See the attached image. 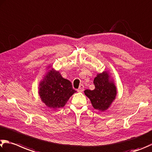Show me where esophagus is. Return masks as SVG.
Wrapping results in <instances>:
<instances>
[{"label": "esophagus", "mask_w": 152, "mask_h": 152, "mask_svg": "<svg viewBox=\"0 0 152 152\" xmlns=\"http://www.w3.org/2000/svg\"><path fill=\"white\" fill-rule=\"evenodd\" d=\"M84 85L80 84V86H79V88L78 90H77V91H78V92H83V91H84Z\"/></svg>", "instance_id": "obj_1"}]
</instances>
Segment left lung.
<instances>
[{"mask_svg": "<svg viewBox=\"0 0 152 152\" xmlns=\"http://www.w3.org/2000/svg\"><path fill=\"white\" fill-rule=\"evenodd\" d=\"M109 78L106 72L98 74L94 80V90L84 91L86 96L90 98L93 107L96 110H107L116 96V88Z\"/></svg>", "mask_w": 152, "mask_h": 152, "instance_id": "1", "label": "left lung"}]
</instances>
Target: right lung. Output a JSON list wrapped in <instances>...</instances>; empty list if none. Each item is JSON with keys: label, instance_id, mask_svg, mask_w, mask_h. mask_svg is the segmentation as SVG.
<instances>
[{"label": "right lung", "instance_id": "right-lung-1", "mask_svg": "<svg viewBox=\"0 0 152 152\" xmlns=\"http://www.w3.org/2000/svg\"><path fill=\"white\" fill-rule=\"evenodd\" d=\"M76 92L71 82L63 78L58 72L50 70L40 82L39 94L44 103L52 108L65 106L70 96Z\"/></svg>", "mask_w": 152, "mask_h": 152}]
</instances>
